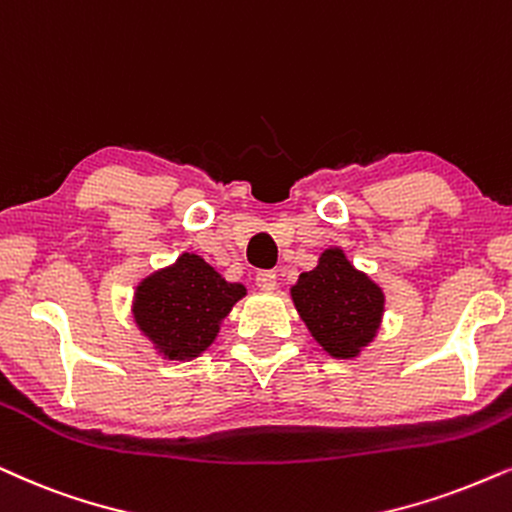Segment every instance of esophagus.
Returning <instances> with one entry per match:
<instances>
[{
	"mask_svg": "<svg viewBox=\"0 0 512 512\" xmlns=\"http://www.w3.org/2000/svg\"><path fill=\"white\" fill-rule=\"evenodd\" d=\"M256 287L261 291H272L277 287V275L272 270H261L256 275Z\"/></svg>",
	"mask_w": 512,
	"mask_h": 512,
	"instance_id": "esophagus-1",
	"label": "esophagus"
}]
</instances>
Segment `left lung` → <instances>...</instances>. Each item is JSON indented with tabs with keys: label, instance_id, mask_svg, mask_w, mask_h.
<instances>
[{
	"label": "left lung",
	"instance_id": "obj_1",
	"mask_svg": "<svg viewBox=\"0 0 512 512\" xmlns=\"http://www.w3.org/2000/svg\"><path fill=\"white\" fill-rule=\"evenodd\" d=\"M291 298L315 341L338 360H353L374 341L386 303L381 287L355 270L343 249H327L315 270L301 272Z\"/></svg>",
	"mask_w": 512,
	"mask_h": 512
}]
</instances>
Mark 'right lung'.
Returning a JSON list of instances; mask_svg holds the SVG:
<instances>
[{
    "mask_svg": "<svg viewBox=\"0 0 512 512\" xmlns=\"http://www.w3.org/2000/svg\"><path fill=\"white\" fill-rule=\"evenodd\" d=\"M247 289L183 254L136 287L134 320L167 360H192L214 343L218 327Z\"/></svg>",
    "mask_w": 512,
    "mask_h": 512,
    "instance_id": "add662e5",
    "label": "right lung"
}]
</instances>
